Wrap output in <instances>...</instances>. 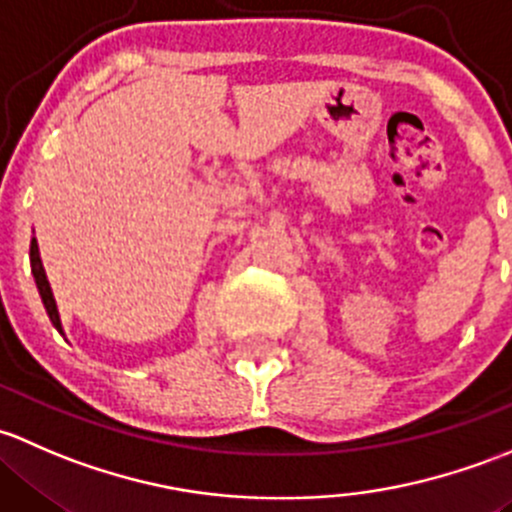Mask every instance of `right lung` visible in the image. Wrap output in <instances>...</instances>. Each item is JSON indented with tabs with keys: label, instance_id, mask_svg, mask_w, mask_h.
<instances>
[{
	"label": "right lung",
	"instance_id": "1",
	"mask_svg": "<svg viewBox=\"0 0 512 512\" xmlns=\"http://www.w3.org/2000/svg\"><path fill=\"white\" fill-rule=\"evenodd\" d=\"M29 256H31V273H34L36 288H39V295H41V300H44V308H46V313H49V318H51V323H54V328L59 330V333H61V320H59V310H56V300H54V293H51L49 278H46L44 263H41V256H39V244H36V239H31V249H29Z\"/></svg>",
	"mask_w": 512,
	"mask_h": 512
}]
</instances>
